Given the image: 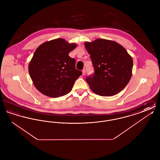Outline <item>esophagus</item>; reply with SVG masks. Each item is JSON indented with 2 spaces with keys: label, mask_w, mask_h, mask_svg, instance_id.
Returning <instances> with one entry per match:
<instances>
[{
  "label": "esophagus",
  "mask_w": 160,
  "mask_h": 160,
  "mask_svg": "<svg viewBox=\"0 0 160 160\" xmlns=\"http://www.w3.org/2000/svg\"><path fill=\"white\" fill-rule=\"evenodd\" d=\"M85 74H86V69H83L82 70V74L84 76V75H85Z\"/></svg>",
  "instance_id": "1"
}]
</instances>
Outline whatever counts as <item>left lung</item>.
I'll return each instance as SVG.
<instances>
[{"mask_svg": "<svg viewBox=\"0 0 160 160\" xmlns=\"http://www.w3.org/2000/svg\"><path fill=\"white\" fill-rule=\"evenodd\" d=\"M94 68L86 78L92 91L102 97L118 93L129 83L133 61L125 48L118 42L104 39L85 42Z\"/></svg>", "mask_w": 160, "mask_h": 160, "instance_id": "left-lung-1", "label": "left lung"}]
</instances>
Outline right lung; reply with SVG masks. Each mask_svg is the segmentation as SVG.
I'll use <instances>...</instances> for the list:
<instances>
[{"label": "right lung", "instance_id": "add662e5", "mask_svg": "<svg viewBox=\"0 0 160 160\" xmlns=\"http://www.w3.org/2000/svg\"><path fill=\"white\" fill-rule=\"evenodd\" d=\"M77 44L58 38L38 47L29 65V72L35 88L46 96L58 98L67 94L79 77L76 60L69 56Z\"/></svg>", "mask_w": 160, "mask_h": 160}]
</instances>
